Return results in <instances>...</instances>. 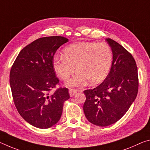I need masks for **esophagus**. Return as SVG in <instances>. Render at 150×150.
Here are the masks:
<instances>
[{"mask_svg":"<svg viewBox=\"0 0 150 150\" xmlns=\"http://www.w3.org/2000/svg\"><path fill=\"white\" fill-rule=\"evenodd\" d=\"M69 95L71 96H73L76 93H77V90L73 89V88H69Z\"/></svg>","mask_w":150,"mask_h":150,"instance_id":"esophagus-1","label":"esophagus"}]
</instances>
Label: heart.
I'll return each mask as SVG.
<instances>
[{"instance_id": "b5f03b06", "label": "heart", "mask_w": 150, "mask_h": 150, "mask_svg": "<svg viewBox=\"0 0 150 150\" xmlns=\"http://www.w3.org/2000/svg\"><path fill=\"white\" fill-rule=\"evenodd\" d=\"M112 52L106 43L78 42L63 50V56H56L53 62L54 69L58 77L67 81L69 86H80L87 81L91 84L103 81L110 71L112 62Z\"/></svg>"}]
</instances>
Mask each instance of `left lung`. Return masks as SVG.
I'll return each mask as SVG.
<instances>
[{"instance_id":"obj_1","label":"left lung","mask_w":150,"mask_h":150,"mask_svg":"<svg viewBox=\"0 0 150 150\" xmlns=\"http://www.w3.org/2000/svg\"><path fill=\"white\" fill-rule=\"evenodd\" d=\"M106 41L113 56L110 72L101 84L83 91L85 115L98 126H107L120 120L135 100L138 91V68L133 56L115 40L107 38Z\"/></svg>"}]
</instances>
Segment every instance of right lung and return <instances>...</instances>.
I'll return each instance as SVG.
<instances>
[{
  "instance_id": "1",
  "label": "right lung",
  "mask_w": 150,
  "mask_h": 150,
  "mask_svg": "<svg viewBox=\"0 0 150 150\" xmlns=\"http://www.w3.org/2000/svg\"><path fill=\"white\" fill-rule=\"evenodd\" d=\"M68 40L58 35L35 40L20 51L12 66L10 85L15 106L36 128L45 129L57 123L63 103L70 98L65 87L51 93L59 82L53 67L54 55Z\"/></svg>"
}]
</instances>
